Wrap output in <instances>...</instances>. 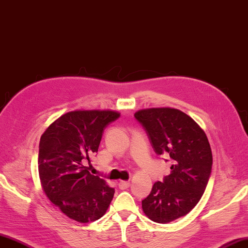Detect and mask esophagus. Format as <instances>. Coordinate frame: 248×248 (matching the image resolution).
<instances>
[{"mask_svg": "<svg viewBox=\"0 0 248 248\" xmlns=\"http://www.w3.org/2000/svg\"><path fill=\"white\" fill-rule=\"evenodd\" d=\"M118 186H119V188L120 189H126V188H129L130 187V182H126V181H120L119 183H118Z\"/></svg>", "mask_w": 248, "mask_h": 248, "instance_id": "esophagus-1", "label": "esophagus"}]
</instances>
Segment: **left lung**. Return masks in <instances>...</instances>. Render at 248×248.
Here are the masks:
<instances>
[{
    "label": "left lung",
    "mask_w": 248,
    "mask_h": 248,
    "mask_svg": "<svg viewBox=\"0 0 248 248\" xmlns=\"http://www.w3.org/2000/svg\"><path fill=\"white\" fill-rule=\"evenodd\" d=\"M134 117L155 153L172 159L170 174L154 183L150 194L141 201L142 210L153 222H172L194 208L208 184L212 168L208 138L191 117L176 108H145Z\"/></svg>",
    "instance_id": "obj_1"
}]
</instances>
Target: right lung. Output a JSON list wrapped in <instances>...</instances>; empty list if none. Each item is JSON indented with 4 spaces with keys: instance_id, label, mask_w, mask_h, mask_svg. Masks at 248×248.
I'll return each mask as SVG.
<instances>
[{
    "instance_id": "add662e5",
    "label": "right lung",
    "mask_w": 248,
    "mask_h": 248,
    "mask_svg": "<svg viewBox=\"0 0 248 248\" xmlns=\"http://www.w3.org/2000/svg\"><path fill=\"white\" fill-rule=\"evenodd\" d=\"M120 114L115 111H73L51 124L40 138L38 168L49 201L79 223L106 214L115 190L91 174L83 162L97 153L105 128Z\"/></svg>"
}]
</instances>
